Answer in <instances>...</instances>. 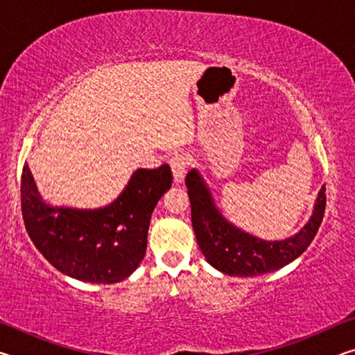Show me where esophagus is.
<instances>
[{"instance_id": "obj_1", "label": "esophagus", "mask_w": 355, "mask_h": 355, "mask_svg": "<svg viewBox=\"0 0 355 355\" xmlns=\"http://www.w3.org/2000/svg\"><path fill=\"white\" fill-rule=\"evenodd\" d=\"M169 164L172 167V172H173V178H175L177 183H182L183 178L186 175V172H188V166H189V158L188 155L184 153H180L172 156Z\"/></svg>"}]
</instances>
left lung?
I'll list each match as a JSON object with an SVG mask.
<instances>
[{"label":"left lung","instance_id":"left-lung-1","mask_svg":"<svg viewBox=\"0 0 355 355\" xmlns=\"http://www.w3.org/2000/svg\"><path fill=\"white\" fill-rule=\"evenodd\" d=\"M186 186L191 200L192 228L202 254L220 272L236 277L272 272L291 263L313 241L326 209V186H322L313 216L297 235L284 241H263L222 218L205 183L196 171L188 172Z\"/></svg>","mask_w":355,"mask_h":355}]
</instances>
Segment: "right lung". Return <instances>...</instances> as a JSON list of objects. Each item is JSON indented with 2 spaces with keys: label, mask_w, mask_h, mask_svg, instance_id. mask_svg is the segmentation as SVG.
Here are the masks:
<instances>
[{
  "label": "right lung",
  "mask_w": 355,
  "mask_h": 355,
  "mask_svg": "<svg viewBox=\"0 0 355 355\" xmlns=\"http://www.w3.org/2000/svg\"><path fill=\"white\" fill-rule=\"evenodd\" d=\"M173 182L167 164L139 169L119 199L100 209L51 208L23 167L21 214L29 238L58 271L91 284H116L139 266L150 218Z\"/></svg>",
  "instance_id": "right-lung-1"
}]
</instances>
